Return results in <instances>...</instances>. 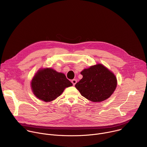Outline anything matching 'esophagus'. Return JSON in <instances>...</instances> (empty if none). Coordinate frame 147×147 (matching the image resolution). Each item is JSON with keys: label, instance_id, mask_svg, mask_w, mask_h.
<instances>
[{"label": "esophagus", "instance_id": "obj_1", "mask_svg": "<svg viewBox=\"0 0 147 147\" xmlns=\"http://www.w3.org/2000/svg\"><path fill=\"white\" fill-rule=\"evenodd\" d=\"M71 82H72V84H73V85L74 86V85L76 84V82H77V80H76V79H73V80H71Z\"/></svg>", "mask_w": 147, "mask_h": 147}]
</instances>
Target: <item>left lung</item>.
<instances>
[{
    "label": "left lung",
    "instance_id": "8db88e82",
    "mask_svg": "<svg viewBox=\"0 0 147 147\" xmlns=\"http://www.w3.org/2000/svg\"><path fill=\"white\" fill-rule=\"evenodd\" d=\"M81 74L82 78L75 87L82 96L92 102H99L107 99L116 88V77L102 64L84 69Z\"/></svg>",
    "mask_w": 147,
    "mask_h": 147
}]
</instances>
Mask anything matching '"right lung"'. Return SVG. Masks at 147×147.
<instances>
[{"mask_svg": "<svg viewBox=\"0 0 147 147\" xmlns=\"http://www.w3.org/2000/svg\"><path fill=\"white\" fill-rule=\"evenodd\" d=\"M73 84L65 74L52 68L39 69L33 77L31 87L35 96L46 102H51L59 96L66 88Z\"/></svg>", "mask_w": 147, "mask_h": 147, "instance_id": "obj_1", "label": "right lung"}]
</instances>
